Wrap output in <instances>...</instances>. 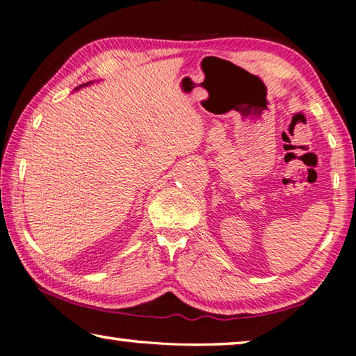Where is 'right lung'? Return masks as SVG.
Here are the masks:
<instances>
[{"label":"right lung","mask_w":356,"mask_h":356,"mask_svg":"<svg viewBox=\"0 0 356 356\" xmlns=\"http://www.w3.org/2000/svg\"><path fill=\"white\" fill-rule=\"evenodd\" d=\"M88 84H89V83H86V84H81V86H88ZM81 86H78V88H76V89H80V88H81Z\"/></svg>","instance_id":"1"}]
</instances>
